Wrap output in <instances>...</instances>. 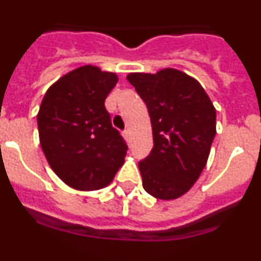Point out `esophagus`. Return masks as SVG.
<instances>
[{"label":"esophagus","instance_id":"obj_1","mask_svg":"<svg viewBox=\"0 0 261 261\" xmlns=\"http://www.w3.org/2000/svg\"><path fill=\"white\" fill-rule=\"evenodd\" d=\"M123 137H124V139H127V141H128V138H130V131L124 130L123 131Z\"/></svg>","mask_w":261,"mask_h":261}]
</instances>
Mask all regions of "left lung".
<instances>
[{
    "label": "left lung",
    "instance_id": "left-lung-1",
    "mask_svg": "<svg viewBox=\"0 0 261 261\" xmlns=\"http://www.w3.org/2000/svg\"><path fill=\"white\" fill-rule=\"evenodd\" d=\"M128 82L147 106L154 147L139 162L146 192L174 200L190 191L208 161L216 110L198 81L180 70L130 73Z\"/></svg>",
    "mask_w": 261,
    "mask_h": 261
}]
</instances>
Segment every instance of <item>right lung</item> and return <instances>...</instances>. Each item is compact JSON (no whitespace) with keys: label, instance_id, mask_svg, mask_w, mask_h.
Instances as JSON below:
<instances>
[{"label":"right lung","instance_id":"add662e5","mask_svg":"<svg viewBox=\"0 0 261 261\" xmlns=\"http://www.w3.org/2000/svg\"><path fill=\"white\" fill-rule=\"evenodd\" d=\"M117 82L115 73L85 65L53 83L39 106V143L47 163L78 191L106 187L124 163L127 146L105 107Z\"/></svg>","mask_w":261,"mask_h":261}]
</instances>
